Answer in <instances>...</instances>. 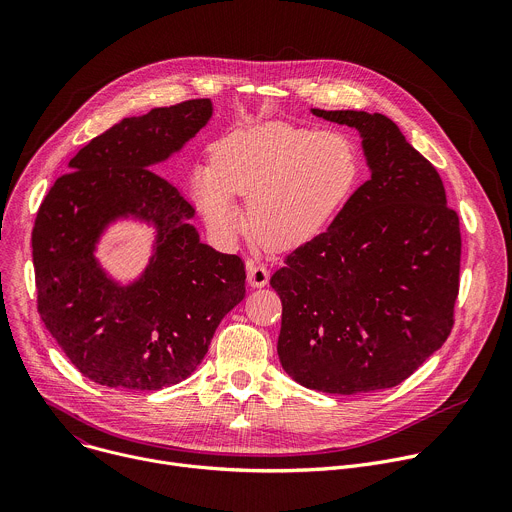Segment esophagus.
Masks as SVG:
<instances>
[{"mask_svg":"<svg viewBox=\"0 0 512 512\" xmlns=\"http://www.w3.org/2000/svg\"><path fill=\"white\" fill-rule=\"evenodd\" d=\"M248 282L250 287L254 289H262L268 285V278H270V270L264 266V264H258V262H248Z\"/></svg>","mask_w":512,"mask_h":512,"instance_id":"obj_1","label":"esophagus"}]
</instances>
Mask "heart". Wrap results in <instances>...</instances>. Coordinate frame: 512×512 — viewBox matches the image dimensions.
<instances>
[{
  "label": "heart",
  "instance_id": "1",
  "mask_svg": "<svg viewBox=\"0 0 512 512\" xmlns=\"http://www.w3.org/2000/svg\"><path fill=\"white\" fill-rule=\"evenodd\" d=\"M358 173V156L342 134L264 122L221 138L213 166H197L191 187L215 232L240 230L234 195H242L258 242L291 250L325 230L354 193Z\"/></svg>",
  "mask_w": 512,
  "mask_h": 512
}]
</instances>
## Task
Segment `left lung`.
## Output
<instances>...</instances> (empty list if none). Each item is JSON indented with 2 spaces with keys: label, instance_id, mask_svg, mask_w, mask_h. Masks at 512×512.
I'll use <instances>...</instances> for the list:
<instances>
[{
  "label": "left lung",
  "instance_id": "1",
  "mask_svg": "<svg viewBox=\"0 0 512 512\" xmlns=\"http://www.w3.org/2000/svg\"><path fill=\"white\" fill-rule=\"evenodd\" d=\"M360 132L370 179L285 258L278 358L299 384L358 394L401 384L453 327L462 236L435 166L382 113L311 109Z\"/></svg>",
  "mask_w": 512,
  "mask_h": 512
}]
</instances>
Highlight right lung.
Listing matches in <instances>:
<instances>
[{
    "instance_id": "right-lung-1",
    "label": "right lung",
    "mask_w": 512,
    "mask_h": 512,
    "mask_svg": "<svg viewBox=\"0 0 512 512\" xmlns=\"http://www.w3.org/2000/svg\"><path fill=\"white\" fill-rule=\"evenodd\" d=\"M209 99L154 107L93 138L56 179L32 230L38 313L56 344L89 380L158 390L189 378L211 337L246 295L240 256L203 244L195 209L156 164L209 122ZM155 227L153 256L128 286L94 256L118 218Z\"/></svg>"
}]
</instances>
